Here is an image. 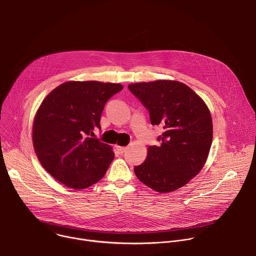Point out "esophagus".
<instances>
[{"label":"esophagus","instance_id":"obj_1","mask_svg":"<svg viewBox=\"0 0 256 256\" xmlns=\"http://www.w3.org/2000/svg\"><path fill=\"white\" fill-rule=\"evenodd\" d=\"M116 149H118V151L120 154H124V153L126 151L128 147H120V146H118Z\"/></svg>","mask_w":256,"mask_h":256}]
</instances>
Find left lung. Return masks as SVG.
<instances>
[{"instance_id":"1","label":"left lung","mask_w":256,"mask_h":256,"mask_svg":"<svg viewBox=\"0 0 256 256\" xmlns=\"http://www.w3.org/2000/svg\"><path fill=\"white\" fill-rule=\"evenodd\" d=\"M147 108L153 126L164 128L159 146H150L134 167L140 181L158 192L176 190L198 174L212 140V122L204 100L178 81L159 80L128 86Z\"/></svg>"}]
</instances>
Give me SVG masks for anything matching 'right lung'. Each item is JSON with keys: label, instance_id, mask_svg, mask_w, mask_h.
Masks as SVG:
<instances>
[{"label": "right lung", "instance_id": "obj_1", "mask_svg": "<svg viewBox=\"0 0 256 256\" xmlns=\"http://www.w3.org/2000/svg\"><path fill=\"white\" fill-rule=\"evenodd\" d=\"M124 86L68 81L54 89L36 112L32 140L44 168L60 184L83 190L98 182L114 158L94 136L105 103Z\"/></svg>", "mask_w": 256, "mask_h": 256}]
</instances>
